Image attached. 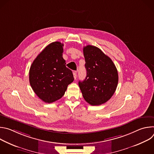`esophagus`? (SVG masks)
I'll return each mask as SVG.
<instances>
[{
    "label": "esophagus",
    "mask_w": 154,
    "mask_h": 154,
    "mask_svg": "<svg viewBox=\"0 0 154 154\" xmlns=\"http://www.w3.org/2000/svg\"><path fill=\"white\" fill-rule=\"evenodd\" d=\"M73 75H74V79H77V71H74L73 72Z\"/></svg>",
    "instance_id": "esophagus-1"
}]
</instances>
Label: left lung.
<instances>
[{
	"label": "left lung",
	"mask_w": 154,
	"mask_h": 154,
	"mask_svg": "<svg viewBox=\"0 0 154 154\" xmlns=\"http://www.w3.org/2000/svg\"><path fill=\"white\" fill-rule=\"evenodd\" d=\"M86 77L79 82L85 100L91 105L107 102L115 93L118 74L111 58L99 48L88 45L83 48Z\"/></svg>",
	"instance_id": "left-lung-1"
}]
</instances>
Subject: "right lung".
<instances>
[{
	"label": "right lung",
	"instance_id": "add662e5",
	"mask_svg": "<svg viewBox=\"0 0 154 154\" xmlns=\"http://www.w3.org/2000/svg\"><path fill=\"white\" fill-rule=\"evenodd\" d=\"M63 44L56 41L36 57L29 71L30 84L35 93L46 103L61 98L74 79L63 58Z\"/></svg>",
	"mask_w": 154,
	"mask_h": 154
}]
</instances>
